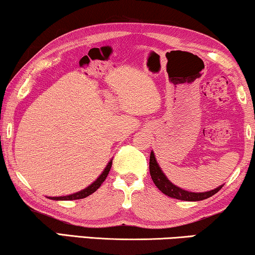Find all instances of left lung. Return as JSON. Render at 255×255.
Wrapping results in <instances>:
<instances>
[{
	"label": "left lung",
	"mask_w": 255,
	"mask_h": 255,
	"mask_svg": "<svg viewBox=\"0 0 255 255\" xmlns=\"http://www.w3.org/2000/svg\"><path fill=\"white\" fill-rule=\"evenodd\" d=\"M149 174H151L153 182H154L156 188H158L160 191H162V193L167 195V196L176 198V200L181 201L196 202L205 200V198L214 196V195L216 193H218L223 187L219 186L214 190L203 191V193H193V191L184 190L182 188L175 186V184L172 183L168 179H167L165 173L162 172L161 167L159 166L158 161H156L154 152L153 151L151 152V155H149Z\"/></svg>",
	"instance_id": "8db88e82"
}]
</instances>
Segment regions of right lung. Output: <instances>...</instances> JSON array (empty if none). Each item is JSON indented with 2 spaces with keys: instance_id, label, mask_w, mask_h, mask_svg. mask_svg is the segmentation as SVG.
I'll list each match as a JSON object with an SVG mask.
<instances>
[{
  "instance_id": "right-lung-1",
  "label": "right lung",
  "mask_w": 255,
  "mask_h": 255,
  "mask_svg": "<svg viewBox=\"0 0 255 255\" xmlns=\"http://www.w3.org/2000/svg\"><path fill=\"white\" fill-rule=\"evenodd\" d=\"M111 165H113V160H110V161L108 162V165L106 166V168H104L102 174H101V175L97 177L92 184H89L88 187L85 188V189L80 190L78 193H74L72 195H67V196H57V197H47V198H51V200H54V201H73V200H80V198H85L87 196H89V195L95 193V191L101 187V184L104 182V180L107 179L108 174L110 172Z\"/></svg>"
}]
</instances>
